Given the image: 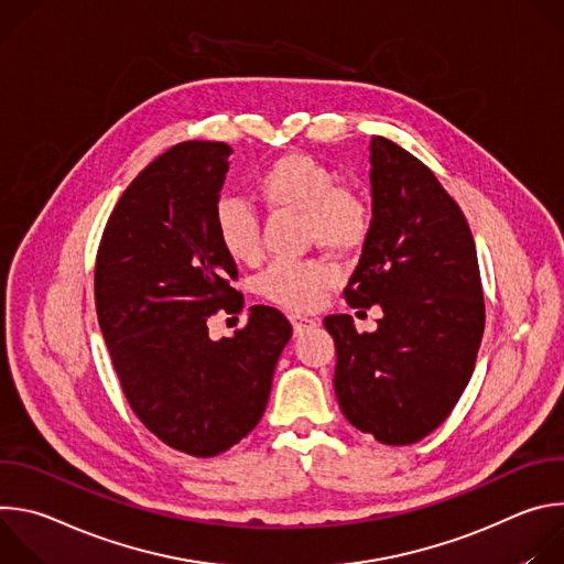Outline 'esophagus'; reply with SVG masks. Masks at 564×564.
Returning a JSON list of instances; mask_svg holds the SVG:
<instances>
[{"label": "esophagus", "instance_id": "34e87169", "mask_svg": "<svg viewBox=\"0 0 564 564\" xmlns=\"http://www.w3.org/2000/svg\"><path fill=\"white\" fill-rule=\"evenodd\" d=\"M290 321H292V328H294V335H296V337H299V335H303L305 330H310L312 326H316L312 318L301 316V314H292V316H290Z\"/></svg>", "mask_w": 564, "mask_h": 564}]
</instances>
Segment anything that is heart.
I'll use <instances>...</instances> for the list:
<instances>
[{"label":"heart","instance_id":"obj_1","mask_svg":"<svg viewBox=\"0 0 564 564\" xmlns=\"http://www.w3.org/2000/svg\"><path fill=\"white\" fill-rule=\"evenodd\" d=\"M257 192L272 212L303 216V234L335 254L357 250L368 234L370 216L364 198L337 185V176L307 153H285L257 176ZM214 229L225 254L240 263L261 257V220L240 198H220ZM337 283V272L324 261H274L259 279L265 299L290 307L312 310Z\"/></svg>","mask_w":564,"mask_h":564}]
</instances>
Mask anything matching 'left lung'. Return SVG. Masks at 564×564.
<instances>
[{"instance_id":"left-lung-1","label":"left lung","mask_w":564,"mask_h":564,"mask_svg":"<svg viewBox=\"0 0 564 564\" xmlns=\"http://www.w3.org/2000/svg\"><path fill=\"white\" fill-rule=\"evenodd\" d=\"M372 218L348 281L350 307L379 305L375 333L324 318L346 420L390 446L433 433L462 397L485 333L475 243L457 203L399 144L370 140Z\"/></svg>"}]
</instances>
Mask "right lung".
Returning <instances> with one entry per match:
<instances>
[{
    "mask_svg": "<svg viewBox=\"0 0 564 564\" xmlns=\"http://www.w3.org/2000/svg\"><path fill=\"white\" fill-rule=\"evenodd\" d=\"M231 147L189 140L138 174L120 196L96 261L105 344L138 420L167 446L218 455L265 413L276 361L292 337L274 307L252 305L248 326L214 341L207 318L240 312L214 209Z\"/></svg>",
    "mask_w": 564,
    "mask_h": 564,
    "instance_id": "obj_1",
    "label": "right lung"
}]
</instances>
